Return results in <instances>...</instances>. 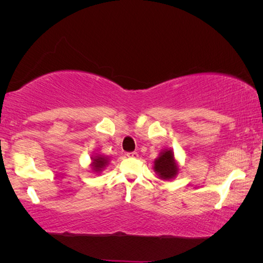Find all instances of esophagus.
Wrapping results in <instances>:
<instances>
[{
	"instance_id": "obj_1",
	"label": "esophagus",
	"mask_w": 263,
	"mask_h": 263,
	"mask_svg": "<svg viewBox=\"0 0 263 263\" xmlns=\"http://www.w3.org/2000/svg\"><path fill=\"white\" fill-rule=\"evenodd\" d=\"M126 155L128 158H138V153L137 152H127Z\"/></svg>"
}]
</instances>
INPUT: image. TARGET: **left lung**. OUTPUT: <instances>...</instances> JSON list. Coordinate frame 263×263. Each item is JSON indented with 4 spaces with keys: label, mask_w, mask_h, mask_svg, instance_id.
<instances>
[{
    "label": "left lung",
    "mask_w": 263,
    "mask_h": 263,
    "mask_svg": "<svg viewBox=\"0 0 263 263\" xmlns=\"http://www.w3.org/2000/svg\"><path fill=\"white\" fill-rule=\"evenodd\" d=\"M154 169L163 180H169L177 174V166L172 151H164L160 158L154 161Z\"/></svg>",
    "instance_id": "left-lung-1"
}]
</instances>
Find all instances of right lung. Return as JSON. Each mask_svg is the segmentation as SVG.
<instances>
[{
  "instance_id": "obj_1",
  "label": "right lung",
  "mask_w": 263,
  "mask_h": 263,
  "mask_svg": "<svg viewBox=\"0 0 263 263\" xmlns=\"http://www.w3.org/2000/svg\"><path fill=\"white\" fill-rule=\"evenodd\" d=\"M106 164V160L102 157H96L92 160V167H94L95 171H100L101 168H103Z\"/></svg>"
}]
</instances>
